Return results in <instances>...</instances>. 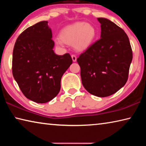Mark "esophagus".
Instances as JSON below:
<instances>
[{"label":"esophagus","instance_id":"1","mask_svg":"<svg viewBox=\"0 0 146 146\" xmlns=\"http://www.w3.org/2000/svg\"><path fill=\"white\" fill-rule=\"evenodd\" d=\"M71 58H72V60L73 62L76 61V56L75 55H71Z\"/></svg>","mask_w":146,"mask_h":146}]
</instances>
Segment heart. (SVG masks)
<instances>
[{
  "label": "heart",
  "instance_id": "1",
  "mask_svg": "<svg viewBox=\"0 0 146 146\" xmlns=\"http://www.w3.org/2000/svg\"><path fill=\"white\" fill-rule=\"evenodd\" d=\"M97 31L92 24L83 22L68 26L60 32V38H56L55 42L62 45L64 42L73 44L74 48L78 51H82L90 48L97 37Z\"/></svg>",
  "mask_w": 146,
  "mask_h": 146
}]
</instances>
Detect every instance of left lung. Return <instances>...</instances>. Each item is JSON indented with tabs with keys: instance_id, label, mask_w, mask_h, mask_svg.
I'll return each instance as SVG.
<instances>
[{
	"instance_id": "1",
	"label": "left lung",
	"mask_w": 146,
	"mask_h": 146,
	"mask_svg": "<svg viewBox=\"0 0 146 146\" xmlns=\"http://www.w3.org/2000/svg\"><path fill=\"white\" fill-rule=\"evenodd\" d=\"M100 38L80 54L77 62L84 88L99 97L115 93L126 83L133 58L127 34L110 20L98 18Z\"/></svg>"
}]
</instances>
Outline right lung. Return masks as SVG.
I'll return each mask as SVG.
<instances>
[{
	"label": "right lung",
	"instance_id": "1",
	"mask_svg": "<svg viewBox=\"0 0 146 146\" xmlns=\"http://www.w3.org/2000/svg\"><path fill=\"white\" fill-rule=\"evenodd\" d=\"M48 21L29 27L17 38L12 60V73L24 95L36 103L53 99L60 80L73 62L69 53L57 55Z\"/></svg>",
	"mask_w": 146,
	"mask_h": 146
}]
</instances>
